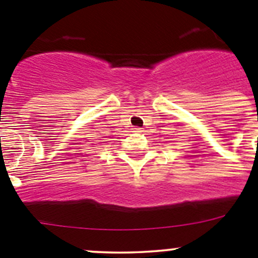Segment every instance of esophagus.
Wrapping results in <instances>:
<instances>
[{"instance_id":"1","label":"esophagus","mask_w":258,"mask_h":258,"mask_svg":"<svg viewBox=\"0 0 258 258\" xmlns=\"http://www.w3.org/2000/svg\"><path fill=\"white\" fill-rule=\"evenodd\" d=\"M133 132H136V133H139V132H142V129L141 127H133Z\"/></svg>"}]
</instances>
